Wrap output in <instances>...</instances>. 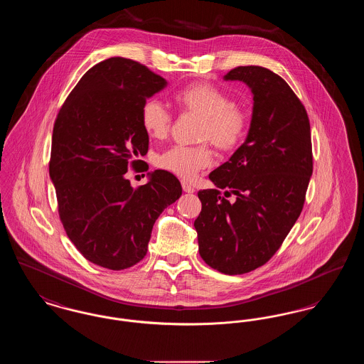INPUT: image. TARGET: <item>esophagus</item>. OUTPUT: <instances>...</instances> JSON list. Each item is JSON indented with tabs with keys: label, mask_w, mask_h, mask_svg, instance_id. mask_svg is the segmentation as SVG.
Here are the masks:
<instances>
[{
	"label": "esophagus",
	"mask_w": 364,
	"mask_h": 364,
	"mask_svg": "<svg viewBox=\"0 0 364 364\" xmlns=\"http://www.w3.org/2000/svg\"><path fill=\"white\" fill-rule=\"evenodd\" d=\"M181 187H183V191L187 192V193H193V192H195V188H193L191 184H188L186 180L181 181Z\"/></svg>",
	"instance_id": "34e87169"
}]
</instances>
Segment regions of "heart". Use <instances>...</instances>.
Returning a JSON list of instances; mask_svg holds the SVG:
<instances>
[{
	"instance_id": "1",
	"label": "heart",
	"mask_w": 364,
	"mask_h": 364,
	"mask_svg": "<svg viewBox=\"0 0 364 364\" xmlns=\"http://www.w3.org/2000/svg\"><path fill=\"white\" fill-rule=\"evenodd\" d=\"M173 101L183 113L202 117L199 140H210L220 150H232L242 140L245 116L220 88L208 83H192L174 92ZM143 129L153 138H165L172 116L158 100H147L140 112ZM213 154L208 144L173 146L156 158V165L181 178L191 180L200 169L211 165Z\"/></svg>"
}]
</instances>
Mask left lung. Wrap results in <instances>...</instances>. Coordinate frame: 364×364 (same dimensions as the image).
<instances>
[{"instance_id":"1","label":"left lung","mask_w":364,"mask_h":364,"mask_svg":"<svg viewBox=\"0 0 364 364\" xmlns=\"http://www.w3.org/2000/svg\"><path fill=\"white\" fill-rule=\"evenodd\" d=\"M224 80L248 86L252 116L242 146L208 174L215 188L198 192L193 226L202 259L235 276L270 259L299 218L312 174L311 131L304 106L274 72L237 67ZM220 189L237 199L229 203Z\"/></svg>"}]
</instances>
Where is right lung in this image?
<instances>
[{"mask_svg": "<svg viewBox=\"0 0 364 364\" xmlns=\"http://www.w3.org/2000/svg\"><path fill=\"white\" fill-rule=\"evenodd\" d=\"M166 85L136 61L107 58L87 70L54 122L49 173L61 223L87 260L110 270L144 258L156 218L181 196L166 171L138 188L125 177L149 150L141 106Z\"/></svg>", "mask_w": 364, "mask_h": 364, "instance_id": "1", "label": "right lung"}]
</instances>
